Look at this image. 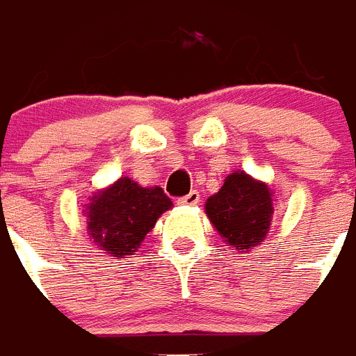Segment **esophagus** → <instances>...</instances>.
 <instances>
[{
	"label": "esophagus",
	"instance_id": "34e87169",
	"mask_svg": "<svg viewBox=\"0 0 356 356\" xmlns=\"http://www.w3.org/2000/svg\"><path fill=\"white\" fill-rule=\"evenodd\" d=\"M198 202H200V193L198 191H191L189 195L178 198V204H180V206H196Z\"/></svg>",
	"mask_w": 356,
	"mask_h": 356
}]
</instances>
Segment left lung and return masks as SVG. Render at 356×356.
Returning <instances> with one entry per match:
<instances>
[{"mask_svg":"<svg viewBox=\"0 0 356 356\" xmlns=\"http://www.w3.org/2000/svg\"><path fill=\"white\" fill-rule=\"evenodd\" d=\"M206 215L226 246L241 254L264 243L274 218V191L266 181L233 170L222 187L206 200Z\"/></svg>","mask_w":356,"mask_h":356,"instance_id":"1","label":"left lung"}]
</instances>
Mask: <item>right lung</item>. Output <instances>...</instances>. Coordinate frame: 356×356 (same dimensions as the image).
I'll return each instance as SVG.
<instances>
[{
    "instance_id": "1",
    "label": "right lung",
    "mask_w": 356,
    "mask_h": 356,
    "mask_svg": "<svg viewBox=\"0 0 356 356\" xmlns=\"http://www.w3.org/2000/svg\"><path fill=\"white\" fill-rule=\"evenodd\" d=\"M170 207L172 202L161 187H143L121 176L93 193L82 213L93 244L104 254L123 259L138 252L147 233Z\"/></svg>"
}]
</instances>
